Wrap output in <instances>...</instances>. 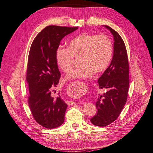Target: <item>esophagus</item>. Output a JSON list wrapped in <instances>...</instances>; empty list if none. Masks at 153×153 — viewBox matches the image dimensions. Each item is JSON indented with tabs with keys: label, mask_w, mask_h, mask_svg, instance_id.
Masks as SVG:
<instances>
[{
	"label": "esophagus",
	"mask_w": 153,
	"mask_h": 153,
	"mask_svg": "<svg viewBox=\"0 0 153 153\" xmlns=\"http://www.w3.org/2000/svg\"><path fill=\"white\" fill-rule=\"evenodd\" d=\"M66 103H67L68 105H73V104H75V102L74 101H66Z\"/></svg>",
	"instance_id": "1"
}]
</instances>
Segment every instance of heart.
<instances>
[{
    "label": "heart",
    "instance_id": "1",
    "mask_svg": "<svg viewBox=\"0 0 153 153\" xmlns=\"http://www.w3.org/2000/svg\"><path fill=\"white\" fill-rule=\"evenodd\" d=\"M114 47L111 39L105 34L83 33L74 37L68 48L59 46L56 53L59 68L65 73L70 72L76 59H81L82 65L67 76L68 79H86L95 73L104 72L112 60Z\"/></svg>",
    "mask_w": 153,
    "mask_h": 153
}]
</instances>
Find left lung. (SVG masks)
Wrapping results in <instances>:
<instances>
[{
	"label": "left lung",
	"mask_w": 153,
	"mask_h": 153,
	"mask_svg": "<svg viewBox=\"0 0 153 153\" xmlns=\"http://www.w3.org/2000/svg\"><path fill=\"white\" fill-rule=\"evenodd\" d=\"M114 36V53L110 65L98 79L100 89L107 91L98 98L97 114L91 123L104 127L117 119L126 104L129 90V63L126 49L120 35L111 27L105 25Z\"/></svg>",
	"instance_id": "obj_1"
}]
</instances>
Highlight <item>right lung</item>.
<instances>
[{"label": "right lung", "instance_id": "obj_1", "mask_svg": "<svg viewBox=\"0 0 153 153\" xmlns=\"http://www.w3.org/2000/svg\"><path fill=\"white\" fill-rule=\"evenodd\" d=\"M77 27L50 25L34 39L29 51L26 74L29 95L28 104L33 119L46 128L62 125L67 105L58 93H52L60 78L56 53L62 39Z\"/></svg>", "mask_w": 153, "mask_h": 153}]
</instances>
